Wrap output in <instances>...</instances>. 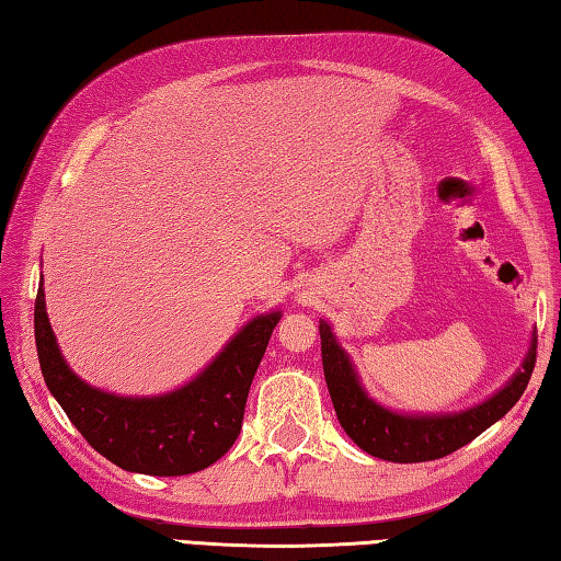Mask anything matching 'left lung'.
<instances>
[{"label": "left lung", "instance_id": "8db88e82", "mask_svg": "<svg viewBox=\"0 0 561 561\" xmlns=\"http://www.w3.org/2000/svg\"><path fill=\"white\" fill-rule=\"evenodd\" d=\"M321 364L341 428L360 450L388 462H425L455 453L497 423L519 401L537 358V336L515 376L485 401L455 413H398L366 393L354 360L341 348L331 324L319 321Z\"/></svg>", "mask_w": 561, "mask_h": 561}]
</instances>
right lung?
<instances>
[{"mask_svg":"<svg viewBox=\"0 0 561 561\" xmlns=\"http://www.w3.org/2000/svg\"><path fill=\"white\" fill-rule=\"evenodd\" d=\"M279 319L277 309L247 321L193 381L160 396H116L76 376L56 344L44 282L34 304V336L46 388L91 448L128 472L175 478L205 470L232 448Z\"/></svg>","mask_w":561,"mask_h":561,"instance_id":"obj_1","label":"right lung"}]
</instances>
